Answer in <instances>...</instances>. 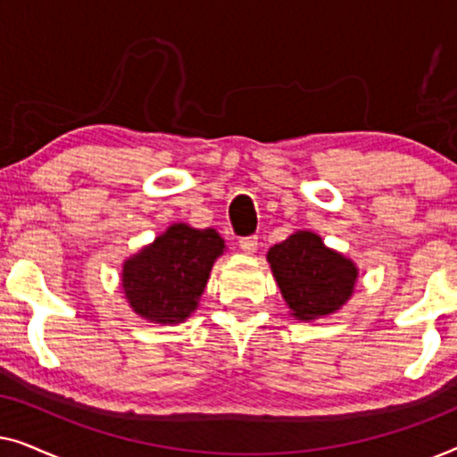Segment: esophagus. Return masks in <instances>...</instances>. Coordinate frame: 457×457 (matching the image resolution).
Here are the masks:
<instances>
[{"instance_id": "obj_1", "label": "esophagus", "mask_w": 457, "mask_h": 457, "mask_svg": "<svg viewBox=\"0 0 457 457\" xmlns=\"http://www.w3.org/2000/svg\"><path fill=\"white\" fill-rule=\"evenodd\" d=\"M239 247L245 253H253L258 249V237H243V239H239Z\"/></svg>"}]
</instances>
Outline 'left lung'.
<instances>
[{
  "label": "left lung",
  "mask_w": 457,
  "mask_h": 457,
  "mask_svg": "<svg viewBox=\"0 0 457 457\" xmlns=\"http://www.w3.org/2000/svg\"><path fill=\"white\" fill-rule=\"evenodd\" d=\"M291 316L297 320L335 314L352 297L358 266L324 245L312 230H297L266 255Z\"/></svg>",
  "instance_id": "1"
}]
</instances>
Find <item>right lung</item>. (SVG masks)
I'll return each mask as SVG.
<instances>
[{"instance_id": "add662e5", "label": "right lung", "mask_w": 457, "mask_h": 457, "mask_svg": "<svg viewBox=\"0 0 457 457\" xmlns=\"http://www.w3.org/2000/svg\"><path fill=\"white\" fill-rule=\"evenodd\" d=\"M224 253L214 228L179 222L122 264V291L141 318L155 324H179L197 310L210 270Z\"/></svg>"}]
</instances>
